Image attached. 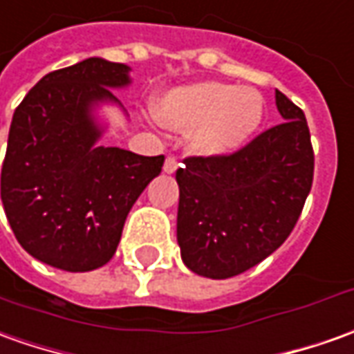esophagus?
I'll use <instances>...</instances> for the list:
<instances>
[{"instance_id": "34e87169", "label": "esophagus", "mask_w": 354, "mask_h": 354, "mask_svg": "<svg viewBox=\"0 0 354 354\" xmlns=\"http://www.w3.org/2000/svg\"><path fill=\"white\" fill-rule=\"evenodd\" d=\"M177 167H179V163H177V158H175V156H167V158H165V163H163V171H165V173H175V171H177Z\"/></svg>"}]
</instances>
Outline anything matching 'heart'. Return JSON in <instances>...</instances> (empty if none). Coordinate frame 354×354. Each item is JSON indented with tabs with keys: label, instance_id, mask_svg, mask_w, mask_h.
<instances>
[{
	"label": "heart",
	"instance_id": "b5f03b06",
	"mask_svg": "<svg viewBox=\"0 0 354 354\" xmlns=\"http://www.w3.org/2000/svg\"><path fill=\"white\" fill-rule=\"evenodd\" d=\"M160 123L173 131H188L196 153L221 158L237 152L264 121V96L252 86L202 80L163 92L153 102Z\"/></svg>",
	"mask_w": 354,
	"mask_h": 354
}]
</instances>
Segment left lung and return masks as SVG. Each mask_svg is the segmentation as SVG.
<instances>
[{"instance_id":"obj_1","label":"left lung","mask_w":354,"mask_h":354,"mask_svg":"<svg viewBox=\"0 0 354 354\" xmlns=\"http://www.w3.org/2000/svg\"><path fill=\"white\" fill-rule=\"evenodd\" d=\"M285 123L221 158H185L177 169V243L185 266L209 279L243 274L281 247L314 177L303 109L275 90Z\"/></svg>"}]
</instances>
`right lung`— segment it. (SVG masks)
<instances>
[{
    "label": "right lung",
    "mask_w": 354,
    "mask_h": 354,
    "mask_svg": "<svg viewBox=\"0 0 354 354\" xmlns=\"http://www.w3.org/2000/svg\"><path fill=\"white\" fill-rule=\"evenodd\" d=\"M131 67L102 57L48 73L15 109L1 167V202L21 247L44 264L90 272L115 254L136 198L163 156L96 145L94 109L121 106L111 88Z\"/></svg>",
    "instance_id": "obj_1"
}]
</instances>
